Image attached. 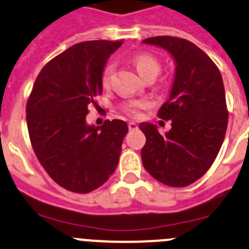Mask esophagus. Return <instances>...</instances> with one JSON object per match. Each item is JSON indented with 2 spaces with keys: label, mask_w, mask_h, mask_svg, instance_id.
I'll return each instance as SVG.
<instances>
[{
  "label": "esophagus",
  "mask_w": 249,
  "mask_h": 249,
  "mask_svg": "<svg viewBox=\"0 0 249 249\" xmlns=\"http://www.w3.org/2000/svg\"><path fill=\"white\" fill-rule=\"evenodd\" d=\"M127 126H129L130 130H136V129H138V125H136L135 123H133V122H130L129 124H127Z\"/></svg>",
  "instance_id": "34e87169"
}]
</instances>
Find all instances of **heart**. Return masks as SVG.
<instances>
[{"mask_svg": "<svg viewBox=\"0 0 249 249\" xmlns=\"http://www.w3.org/2000/svg\"><path fill=\"white\" fill-rule=\"evenodd\" d=\"M131 62H133L134 67H135L139 74L144 79H149V78L155 79V77L161 71V64L158 60V58H155L150 53H138V54H135L131 58ZM114 68L115 67H114L113 63H108L103 69L100 82H102V86L104 88H108L109 84H110ZM150 105H151V102L147 98H139V99H133L124 103L122 109L126 115L131 116V118H139L141 115V110L147 109Z\"/></svg>", "mask_w": 249, "mask_h": 249, "instance_id": "heart-1", "label": "heart"}]
</instances>
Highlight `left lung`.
<instances>
[{
  "mask_svg": "<svg viewBox=\"0 0 249 249\" xmlns=\"http://www.w3.org/2000/svg\"><path fill=\"white\" fill-rule=\"evenodd\" d=\"M142 42L166 49L176 71L169 99L158 113L171 120V129L161 135L156 125H139L146 136L141 160L163 185L185 187L207 172L225 140L228 110L222 75L211 58L187 39L158 36Z\"/></svg>",
  "mask_w": 249,
  "mask_h": 249,
  "instance_id": "left-lung-1",
  "label": "left lung"
}]
</instances>
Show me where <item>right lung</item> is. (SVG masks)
Wrapping results in <instances>:
<instances>
[{
  "instance_id": "right-lung-1",
  "label": "right lung",
  "mask_w": 249,
  "mask_h": 249,
  "mask_svg": "<svg viewBox=\"0 0 249 249\" xmlns=\"http://www.w3.org/2000/svg\"><path fill=\"white\" fill-rule=\"evenodd\" d=\"M123 41H88L49 60L27 100V126L38 161L63 189L88 194L107 182L122 152L126 123L87 124L90 105L102 94L107 59Z\"/></svg>"
}]
</instances>
